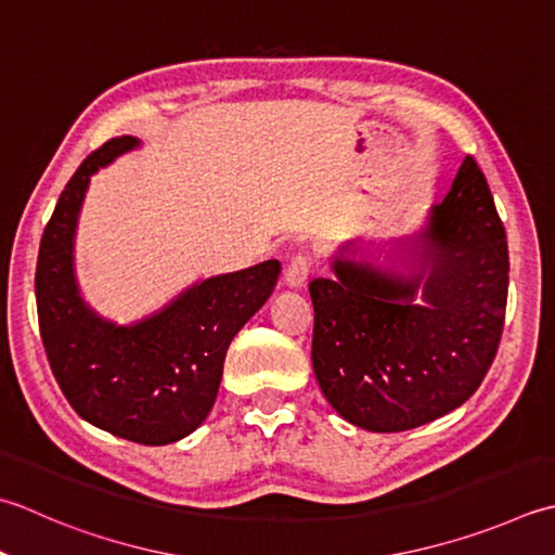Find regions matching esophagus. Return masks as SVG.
I'll return each mask as SVG.
<instances>
[{
    "label": "esophagus",
    "instance_id": "esophagus-1",
    "mask_svg": "<svg viewBox=\"0 0 555 555\" xmlns=\"http://www.w3.org/2000/svg\"><path fill=\"white\" fill-rule=\"evenodd\" d=\"M308 276H310V262H308V257L298 255V257H293L291 262L286 264L284 281H286V286H288V288H300V286H306Z\"/></svg>",
    "mask_w": 555,
    "mask_h": 555
}]
</instances>
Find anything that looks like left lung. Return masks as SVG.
I'll use <instances>...</instances> for the list:
<instances>
[{
    "label": "left lung",
    "mask_w": 555,
    "mask_h": 555,
    "mask_svg": "<svg viewBox=\"0 0 555 555\" xmlns=\"http://www.w3.org/2000/svg\"><path fill=\"white\" fill-rule=\"evenodd\" d=\"M351 245L334 257L332 279L310 281L322 395L341 418L373 433L450 414L483 383L507 306L505 228L479 163L464 158L426 228L397 241V262L395 253L375 262L383 249L375 243Z\"/></svg>",
    "instance_id": "obj_1"
}]
</instances>
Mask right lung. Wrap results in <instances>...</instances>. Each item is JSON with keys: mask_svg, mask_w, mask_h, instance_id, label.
Returning <instances> with one entry per match:
<instances>
[{"mask_svg": "<svg viewBox=\"0 0 555 555\" xmlns=\"http://www.w3.org/2000/svg\"><path fill=\"white\" fill-rule=\"evenodd\" d=\"M137 146V137L105 141L60 194L38 253V324L52 375L76 414L117 438L168 444L209 416L228 346L271 296L281 264L267 259L204 279L134 324H115L86 306L74 274L81 202L93 172Z\"/></svg>", "mask_w": 555, "mask_h": 555, "instance_id": "1", "label": "right lung"}]
</instances>
